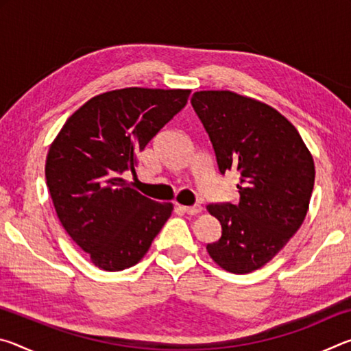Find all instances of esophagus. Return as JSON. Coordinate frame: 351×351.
Listing matches in <instances>:
<instances>
[{
    "label": "esophagus",
    "instance_id": "34e87169",
    "mask_svg": "<svg viewBox=\"0 0 351 351\" xmlns=\"http://www.w3.org/2000/svg\"><path fill=\"white\" fill-rule=\"evenodd\" d=\"M184 212L189 213V215H197V213H201V210H203V206L201 204H193V206H186L182 207Z\"/></svg>",
    "mask_w": 351,
    "mask_h": 351
}]
</instances>
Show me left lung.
Wrapping results in <instances>:
<instances>
[{
  "instance_id": "obj_1",
  "label": "left lung",
  "mask_w": 351,
  "mask_h": 351,
  "mask_svg": "<svg viewBox=\"0 0 351 351\" xmlns=\"http://www.w3.org/2000/svg\"><path fill=\"white\" fill-rule=\"evenodd\" d=\"M192 106L209 134L219 173L237 170V204H209L221 239L206 246L223 269L247 274L268 263L304 223L314 161L299 132L272 106L232 91H198Z\"/></svg>"
}]
</instances>
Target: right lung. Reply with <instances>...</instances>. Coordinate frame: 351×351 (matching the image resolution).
<instances>
[{"label":"right lung","mask_w":351,"mask_h":351,"mask_svg":"<svg viewBox=\"0 0 351 351\" xmlns=\"http://www.w3.org/2000/svg\"><path fill=\"white\" fill-rule=\"evenodd\" d=\"M190 90L123 88L88 100L46 158V186L68 235L104 271L132 268L173 210L136 192L122 173L187 104Z\"/></svg>","instance_id":"obj_1"}]
</instances>
